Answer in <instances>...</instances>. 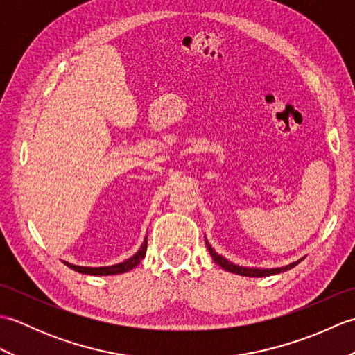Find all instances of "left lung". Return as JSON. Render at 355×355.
I'll return each mask as SVG.
<instances>
[{
	"label": "left lung",
	"instance_id": "8db88e82",
	"mask_svg": "<svg viewBox=\"0 0 355 355\" xmlns=\"http://www.w3.org/2000/svg\"><path fill=\"white\" fill-rule=\"evenodd\" d=\"M206 245H207V250H209L210 256H212L214 261H215L221 268L230 271V273H235V275H239V276H248V277H263V276H271V275L282 273V271H286V270L293 268L294 266H297V263L304 259V258H302V259H299V261H296V262L290 263V266L279 267V268H252V267H241V266H236V263H233V262L227 261V259L224 258V256L218 254V253L214 250V248H212V245H210V244L207 243V239H206Z\"/></svg>",
	"mask_w": 355,
	"mask_h": 355
}]
</instances>
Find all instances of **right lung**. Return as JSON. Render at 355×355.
Masks as SVG:
<instances>
[{
	"mask_svg": "<svg viewBox=\"0 0 355 355\" xmlns=\"http://www.w3.org/2000/svg\"><path fill=\"white\" fill-rule=\"evenodd\" d=\"M146 248H148V236H145V241L140 245L139 252L132 254L131 258H128L126 261L116 263V266H108V267H80V266H73V263L65 262L71 270L78 271V273H84V275H93V276H110V275H120V273H126V271L132 270L134 267L139 266V262L145 258L146 254Z\"/></svg>",
	"mask_w": 355,
	"mask_h": 355,
	"instance_id": "1",
	"label": "right lung"
}]
</instances>
